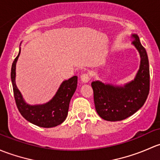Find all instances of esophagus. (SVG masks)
I'll return each instance as SVG.
<instances>
[{
	"label": "esophagus",
	"instance_id": "esophagus-1",
	"mask_svg": "<svg viewBox=\"0 0 160 160\" xmlns=\"http://www.w3.org/2000/svg\"><path fill=\"white\" fill-rule=\"evenodd\" d=\"M81 80H82V82H84V83H87V82H89L90 80L89 75H88V74H82V75H81Z\"/></svg>",
	"mask_w": 160,
	"mask_h": 160
}]
</instances>
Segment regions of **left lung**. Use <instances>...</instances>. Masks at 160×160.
Returning <instances> with one entry per match:
<instances>
[{
	"label": "left lung",
	"instance_id": "8db88e82",
	"mask_svg": "<svg viewBox=\"0 0 160 160\" xmlns=\"http://www.w3.org/2000/svg\"><path fill=\"white\" fill-rule=\"evenodd\" d=\"M132 45L140 55V65L136 77L123 85L92 82L94 102L98 116L106 121L126 119L142 107L149 92V65L147 53L140 43L139 36L132 34Z\"/></svg>",
	"mask_w": 160,
	"mask_h": 160
}]
</instances>
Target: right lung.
I'll return each instance as SVG.
<instances>
[{
	"mask_svg": "<svg viewBox=\"0 0 160 160\" xmlns=\"http://www.w3.org/2000/svg\"><path fill=\"white\" fill-rule=\"evenodd\" d=\"M21 53L12 64L11 72L14 99L21 116L27 121L39 127L52 128L62 124L68 116L71 98L75 93L78 84V77L73 76L61 84L53 98L48 102L40 105H29L24 101L16 85V64Z\"/></svg>",
	"mask_w": 160,
	"mask_h": 160,
	"instance_id": "obj_1",
	"label": "right lung"
}]
</instances>
